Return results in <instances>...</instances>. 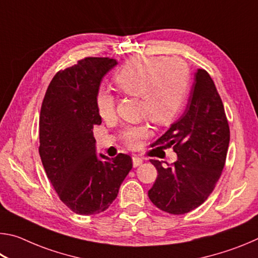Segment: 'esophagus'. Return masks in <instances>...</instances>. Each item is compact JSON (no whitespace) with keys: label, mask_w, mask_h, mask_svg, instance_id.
<instances>
[{"label":"esophagus","mask_w":258,"mask_h":258,"mask_svg":"<svg viewBox=\"0 0 258 258\" xmlns=\"http://www.w3.org/2000/svg\"><path fill=\"white\" fill-rule=\"evenodd\" d=\"M132 160H133V166H134V167H137V166L141 165L143 163V159L140 158V157H138V156H133L132 157Z\"/></svg>","instance_id":"34e87169"}]
</instances>
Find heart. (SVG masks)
<instances>
[{"instance_id": "1", "label": "heart", "mask_w": 258, "mask_h": 258, "mask_svg": "<svg viewBox=\"0 0 258 258\" xmlns=\"http://www.w3.org/2000/svg\"><path fill=\"white\" fill-rule=\"evenodd\" d=\"M189 71L182 61L159 56L137 55L116 73L113 81L123 94L141 99L142 116L158 125H167L184 107L189 91ZM99 115L111 119L116 113L115 98L100 90L95 99ZM149 134L147 125L126 126L120 132L124 145L135 149Z\"/></svg>"}]
</instances>
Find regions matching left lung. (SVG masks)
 <instances>
[{"label":"left lung","mask_w":258,"mask_h":258,"mask_svg":"<svg viewBox=\"0 0 258 258\" xmlns=\"http://www.w3.org/2000/svg\"><path fill=\"white\" fill-rule=\"evenodd\" d=\"M230 142V127L222 99L212 77L198 69L185 111L151 145L173 148L177 160L161 165L150 159L158 176L148 191L156 207L182 215L200 206L223 171Z\"/></svg>","instance_id":"obj_1"}]
</instances>
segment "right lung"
Listing matches in <instances>:
<instances>
[{
    "instance_id": "1",
    "label": "right lung",
    "mask_w": 258,
    "mask_h": 258,
    "mask_svg": "<svg viewBox=\"0 0 258 258\" xmlns=\"http://www.w3.org/2000/svg\"><path fill=\"white\" fill-rule=\"evenodd\" d=\"M111 58L87 56L52 78L40 113L43 167L59 198L74 213L95 215L110 206L132 169V158L95 152L93 127L101 124L97 94Z\"/></svg>"
}]
</instances>
